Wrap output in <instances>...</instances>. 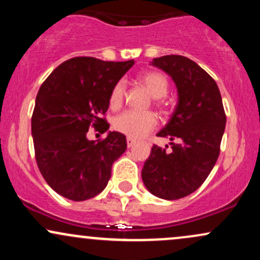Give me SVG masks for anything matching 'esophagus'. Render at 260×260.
I'll return each instance as SVG.
<instances>
[{"instance_id":"obj_1","label":"esophagus","mask_w":260,"mask_h":260,"mask_svg":"<svg viewBox=\"0 0 260 260\" xmlns=\"http://www.w3.org/2000/svg\"><path fill=\"white\" fill-rule=\"evenodd\" d=\"M134 144H136V140H134L133 138H131V137H128V138H127V147L132 148Z\"/></svg>"}]
</instances>
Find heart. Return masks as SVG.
<instances>
[{"label": "heart", "instance_id": "1", "mask_svg": "<svg viewBox=\"0 0 260 260\" xmlns=\"http://www.w3.org/2000/svg\"><path fill=\"white\" fill-rule=\"evenodd\" d=\"M138 80L154 99H161L168 92V79L159 72H145L140 74ZM123 99L124 84L120 80L112 86L109 96V105L113 110L118 109L123 103ZM156 122V117L151 112L124 111L115 118L113 127L116 131L126 134L131 138H142L154 129Z\"/></svg>", "mask_w": 260, "mask_h": 260}]
</instances>
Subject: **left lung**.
<instances>
[{
  "mask_svg": "<svg viewBox=\"0 0 260 260\" xmlns=\"http://www.w3.org/2000/svg\"><path fill=\"white\" fill-rule=\"evenodd\" d=\"M150 64L171 77L178 100L170 121L157 133L170 139L172 150L154 145L143 166L142 180L151 194L175 201L193 193L207 180L219 157L226 116L215 80L194 61L168 55L154 58Z\"/></svg>",
  "mask_w": 260,
  "mask_h": 260,
  "instance_id": "left-lung-1",
  "label": "left lung"
}]
</instances>
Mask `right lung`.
<instances>
[{"instance_id":"add662e5","label":"right lung","mask_w":260,"mask_h":260,"mask_svg":"<svg viewBox=\"0 0 260 260\" xmlns=\"http://www.w3.org/2000/svg\"><path fill=\"white\" fill-rule=\"evenodd\" d=\"M134 59L107 62L74 57L63 62L39 89L31 117L35 157L50 187L64 198L83 202L103 192L111 168L127 149L124 134L107 132L101 142L86 138L89 127L106 132L101 118L112 86Z\"/></svg>"}]
</instances>
